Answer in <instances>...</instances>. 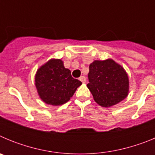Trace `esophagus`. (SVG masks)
<instances>
[{
	"label": "esophagus",
	"instance_id": "esophagus-1",
	"mask_svg": "<svg viewBox=\"0 0 155 155\" xmlns=\"http://www.w3.org/2000/svg\"><path fill=\"white\" fill-rule=\"evenodd\" d=\"M79 80L81 82H83V83H84V82H86V78L84 76H81L79 78Z\"/></svg>",
	"mask_w": 155,
	"mask_h": 155
}]
</instances>
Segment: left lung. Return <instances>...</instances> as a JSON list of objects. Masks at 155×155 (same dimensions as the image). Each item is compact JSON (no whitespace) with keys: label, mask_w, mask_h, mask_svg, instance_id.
Returning <instances> with one entry per match:
<instances>
[{"label":"left lung","mask_w":155,"mask_h":155,"mask_svg":"<svg viewBox=\"0 0 155 155\" xmlns=\"http://www.w3.org/2000/svg\"><path fill=\"white\" fill-rule=\"evenodd\" d=\"M87 77V87L94 101L102 107L116 105L128 94L127 74L113 60L94 61L90 64Z\"/></svg>","instance_id":"left-lung-1"}]
</instances>
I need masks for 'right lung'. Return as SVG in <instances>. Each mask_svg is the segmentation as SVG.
Segmentation results:
<instances>
[{
    "mask_svg": "<svg viewBox=\"0 0 155 155\" xmlns=\"http://www.w3.org/2000/svg\"><path fill=\"white\" fill-rule=\"evenodd\" d=\"M35 81L41 99L52 105L68 102L82 84L71 76L61 60H51L42 66L37 71Z\"/></svg>",
    "mask_w": 155,
    "mask_h": 155,
    "instance_id": "1",
    "label": "right lung"
}]
</instances>
